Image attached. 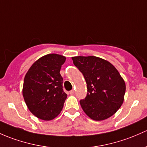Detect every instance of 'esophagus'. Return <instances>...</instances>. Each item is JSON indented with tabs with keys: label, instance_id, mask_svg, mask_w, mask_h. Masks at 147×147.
I'll list each match as a JSON object with an SVG mask.
<instances>
[{
	"label": "esophagus",
	"instance_id": "34e87169",
	"mask_svg": "<svg viewBox=\"0 0 147 147\" xmlns=\"http://www.w3.org/2000/svg\"><path fill=\"white\" fill-rule=\"evenodd\" d=\"M74 94H75V91L74 90H71L70 92H69V94H70V95H73Z\"/></svg>",
	"mask_w": 147,
	"mask_h": 147
}]
</instances>
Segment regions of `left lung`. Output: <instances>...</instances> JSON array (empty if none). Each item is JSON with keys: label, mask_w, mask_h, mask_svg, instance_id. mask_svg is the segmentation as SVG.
Segmentation results:
<instances>
[{"label": "left lung", "mask_w": 147, "mask_h": 147, "mask_svg": "<svg viewBox=\"0 0 147 147\" xmlns=\"http://www.w3.org/2000/svg\"><path fill=\"white\" fill-rule=\"evenodd\" d=\"M73 63L83 74L87 95L80 101L86 115L96 121L106 120L123 104L125 83L110 62L96 56L72 57Z\"/></svg>", "instance_id": "obj_1"}]
</instances>
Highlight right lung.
I'll return each instance as SVG.
<instances>
[{"mask_svg":"<svg viewBox=\"0 0 147 147\" xmlns=\"http://www.w3.org/2000/svg\"><path fill=\"white\" fill-rule=\"evenodd\" d=\"M65 60L59 54H47L35 61L24 77V101L30 112L41 120H53L63 109L67 94L63 92L60 71Z\"/></svg>","mask_w":147,"mask_h":147,"instance_id":"obj_1","label":"right lung"}]
</instances>
